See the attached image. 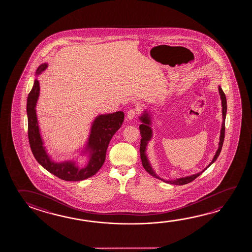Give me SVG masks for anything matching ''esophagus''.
Listing matches in <instances>:
<instances>
[{"mask_svg": "<svg viewBox=\"0 0 252 252\" xmlns=\"http://www.w3.org/2000/svg\"><path fill=\"white\" fill-rule=\"evenodd\" d=\"M139 114V110L138 109H131L127 112L128 120H133L134 118H136V116Z\"/></svg>", "mask_w": 252, "mask_h": 252, "instance_id": "obj_1", "label": "esophagus"}]
</instances>
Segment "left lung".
Returning <instances> with one entry per match:
<instances>
[{
    "mask_svg": "<svg viewBox=\"0 0 252 252\" xmlns=\"http://www.w3.org/2000/svg\"><path fill=\"white\" fill-rule=\"evenodd\" d=\"M219 93L220 95V99H221L223 121L221 129H220L219 148L216 153H215V157L213 158V160H212L210 163L208 164V166H206L202 171H200V172L197 174H193L191 176H188V177H185V178H177V179H174V180H165V179H162L160 177H158L156 172L154 171L152 166L149 162V158L147 157L146 150H147V146L149 144V140L152 139L153 130L152 127H151V124H152L151 115H150V113L147 112V110H145L143 113H142V115L140 117V120L142 122V124L140 126V135H141L140 147V159H141V162H142V165L144 167V169L154 178L160 179L161 181L165 182L167 184H170V185L183 186V185H186L188 183L193 181L195 178H198L199 175H201L211 164H213L216 161V159L218 158L219 155H220V153L222 149L223 141H224V137H225V120H226V113H227V99H226V95L224 94L222 89L220 88V86H219Z\"/></svg>",
    "mask_w": 252,
    "mask_h": 252,
    "instance_id": "left-lung-1",
    "label": "left lung"
}]
</instances>
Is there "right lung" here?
I'll return each instance as SVG.
<instances>
[{
    "instance_id": "right-lung-1",
    "label": "right lung",
    "mask_w": 252,
    "mask_h": 252,
    "mask_svg": "<svg viewBox=\"0 0 252 252\" xmlns=\"http://www.w3.org/2000/svg\"><path fill=\"white\" fill-rule=\"evenodd\" d=\"M47 67L44 63L37 67L36 74H41ZM40 86L37 79L27 98V117H28V137L30 146L35 159L50 173L65 181H81L94 176L103 166L105 161L106 151L110 140L115 132L121 127L124 121L123 112H116L110 114H101L92 122L91 133L87 141L83 154H89V162L85 168L80 169L76 161H65L55 162L52 161L46 152L39 132L37 122L36 104L39 96Z\"/></svg>"
}]
</instances>
